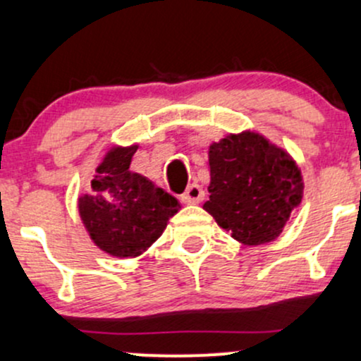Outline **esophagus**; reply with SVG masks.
Returning a JSON list of instances; mask_svg holds the SVG:
<instances>
[{
	"mask_svg": "<svg viewBox=\"0 0 361 361\" xmlns=\"http://www.w3.org/2000/svg\"><path fill=\"white\" fill-rule=\"evenodd\" d=\"M204 188L198 183H192L185 190V193L181 195V202H183V204H198V202L204 200Z\"/></svg>",
	"mask_w": 361,
	"mask_h": 361,
	"instance_id": "34e87169",
	"label": "esophagus"
}]
</instances>
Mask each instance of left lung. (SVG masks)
<instances>
[{"label":"left lung","instance_id":"obj_1","mask_svg":"<svg viewBox=\"0 0 361 361\" xmlns=\"http://www.w3.org/2000/svg\"><path fill=\"white\" fill-rule=\"evenodd\" d=\"M209 166L204 209L246 246L275 241L304 197L293 157L258 132L229 134L210 144Z\"/></svg>","mask_w":361,"mask_h":361}]
</instances>
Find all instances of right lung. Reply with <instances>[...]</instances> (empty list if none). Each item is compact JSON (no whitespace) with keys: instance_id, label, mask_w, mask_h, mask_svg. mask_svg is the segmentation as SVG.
Returning <instances> with one entry per match:
<instances>
[{"instance_id":"obj_1","label":"right lung","mask_w":361,"mask_h":361,"mask_svg":"<svg viewBox=\"0 0 361 361\" xmlns=\"http://www.w3.org/2000/svg\"><path fill=\"white\" fill-rule=\"evenodd\" d=\"M137 147L109 149L91 180V193L78 198L91 241L115 258H135L147 251L181 209L173 195L130 171Z\"/></svg>"}]
</instances>
